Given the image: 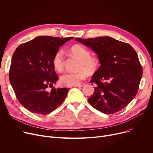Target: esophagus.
<instances>
[{"mask_svg":"<svg viewBox=\"0 0 153 153\" xmlns=\"http://www.w3.org/2000/svg\"><path fill=\"white\" fill-rule=\"evenodd\" d=\"M84 85H85V84L81 83V84H79L74 85V87H83Z\"/></svg>","mask_w":153,"mask_h":153,"instance_id":"esophagus-1","label":"esophagus"}]
</instances>
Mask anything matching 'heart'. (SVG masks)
I'll list each match as a JSON object with an SVG mask.
<instances>
[{"label":"heart","instance_id":"b5f03b06","mask_svg":"<svg viewBox=\"0 0 153 153\" xmlns=\"http://www.w3.org/2000/svg\"><path fill=\"white\" fill-rule=\"evenodd\" d=\"M70 53L80 59L78 70L76 72H68L60 78L61 83L66 86L79 84L85 79L88 74H94L100 66V60L97 56H92L91 51L84 46L76 44L72 46L69 49ZM64 56L62 51L56 52L53 58L52 63L54 69L59 72L64 69Z\"/></svg>","mask_w":153,"mask_h":153}]
</instances>
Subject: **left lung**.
I'll return each mask as SVG.
<instances>
[{
	"mask_svg": "<svg viewBox=\"0 0 153 153\" xmlns=\"http://www.w3.org/2000/svg\"><path fill=\"white\" fill-rule=\"evenodd\" d=\"M75 40L90 48L100 60V66L91 82L94 92L88 99L102 113L113 114L126 107L134 98L143 75L137 53L129 44L109 36Z\"/></svg>",
	"mask_w": 153,
	"mask_h": 153,
	"instance_id": "1",
	"label": "left lung"
}]
</instances>
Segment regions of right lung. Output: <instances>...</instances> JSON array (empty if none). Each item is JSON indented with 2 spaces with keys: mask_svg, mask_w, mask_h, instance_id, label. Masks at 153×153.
Masks as SVG:
<instances>
[{
  "mask_svg": "<svg viewBox=\"0 0 153 153\" xmlns=\"http://www.w3.org/2000/svg\"><path fill=\"white\" fill-rule=\"evenodd\" d=\"M72 38L38 36L20 45L13 54L10 82L19 102L32 113L48 114L65 100L70 88L48 89L59 79L53 66V56Z\"/></svg>",
  "mask_w": 153,
  "mask_h": 153,
  "instance_id": "add662e5",
  "label": "right lung"
}]
</instances>
